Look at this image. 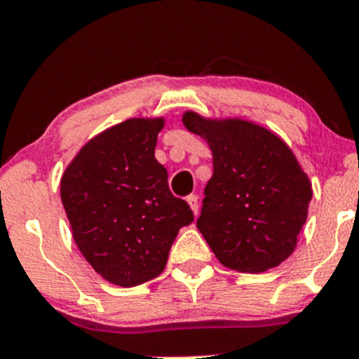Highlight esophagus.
<instances>
[{
	"label": "esophagus",
	"instance_id": "1",
	"mask_svg": "<svg viewBox=\"0 0 359 359\" xmlns=\"http://www.w3.org/2000/svg\"><path fill=\"white\" fill-rule=\"evenodd\" d=\"M187 203H189V206L192 208L194 215L199 213V197H197V196H189V197H187Z\"/></svg>",
	"mask_w": 359,
	"mask_h": 359
}]
</instances>
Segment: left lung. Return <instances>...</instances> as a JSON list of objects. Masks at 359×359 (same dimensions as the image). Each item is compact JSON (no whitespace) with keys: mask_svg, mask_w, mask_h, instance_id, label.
<instances>
[{"mask_svg":"<svg viewBox=\"0 0 359 359\" xmlns=\"http://www.w3.org/2000/svg\"><path fill=\"white\" fill-rule=\"evenodd\" d=\"M183 125L213 155L197 229L218 261L248 273L284 262L298 245L312 199V183L292 149L247 119L187 111Z\"/></svg>","mask_w":359,"mask_h":359,"instance_id":"left-lung-1","label":"left lung"}]
</instances>
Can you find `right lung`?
<instances>
[{"label": "right lung", "mask_w": 359, "mask_h": 359, "mask_svg": "<svg viewBox=\"0 0 359 359\" xmlns=\"http://www.w3.org/2000/svg\"><path fill=\"white\" fill-rule=\"evenodd\" d=\"M163 125V118L118 123L90 139L61 176L75 245L102 278L119 287L158 276L180 229L194 222L155 158Z\"/></svg>", "instance_id": "obj_1"}]
</instances>
